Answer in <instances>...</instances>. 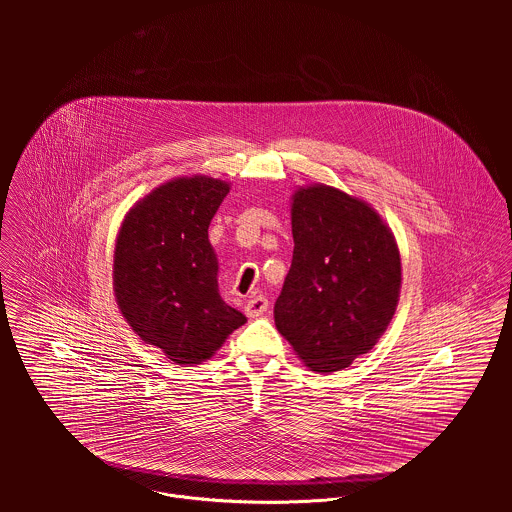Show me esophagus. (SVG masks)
Returning a JSON list of instances; mask_svg holds the SVG:
<instances>
[{"instance_id": "34e87169", "label": "esophagus", "mask_w": 512, "mask_h": 512, "mask_svg": "<svg viewBox=\"0 0 512 512\" xmlns=\"http://www.w3.org/2000/svg\"><path fill=\"white\" fill-rule=\"evenodd\" d=\"M244 311H246L248 317H260V315H264V313L268 311V299H266L264 295H256V297H252V299L246 301Z\"/></svg>"}]
</instances>
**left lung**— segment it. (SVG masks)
Returning <instances> with one entry per match:
<instances>
[{
    "mask_svg": "<svg viewBox=\"0 0 512 512\" xmlns=\"http://www.w3.org/2000/svg\"><path fill=\"white\" fill-rule=\"evenodd\" d=\"M292 232L276 327L305 365L335 372L386 331L400 293V252L366 203L325 185L295 191Z\"/></svg>",
    "mask_w": 512,
    "mask_h": 512,
    "instance_id": "left-lung-1",
    "label": "left lung"
}]
</instances>
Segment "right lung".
I'll return each mask as SVG.
<instances>
[{
	"instance_id": "obj_1",
	"label": "right lung",
	"mask_w": 512,
	"mask_h": 512,
	"mask_svg": "<svg viewBox=\"0 0 512 512\" xmlns=\"http://www.w3.org/2000/svg\"><path fill=\"white\" fill-rule=\"evenodd\" d=\"M228 185L211 177L175 179L140 201L124 220L114 252L122 315L177 365L211 359L246 317L219 295L209 224Z\"/></svg>"
}]
</instances>
